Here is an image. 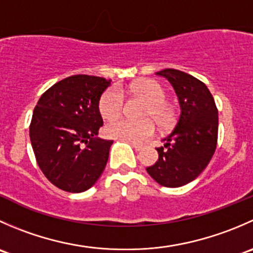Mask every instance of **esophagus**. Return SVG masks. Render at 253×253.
<instances>
[{
	"label": "esophagus",
	"instance_id": "esophagus-1",
	"mask_svg": "<svg viewBox=\"0 0 253 253\" xmlns=\"http://www.w3.org/2000/svg\"><path fill=\"white\" fill-rule=\"evenodd\" d=\"M129 144H131V147L133 148L134 150H141L142 148H143V145L142 144H138V143H133V142H128Z\"/></svg>",
	"mask_w": 253,
	"mask_h": 253
}]
</instances>
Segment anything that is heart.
<instances>
[{"label": "heart", "mask_w": 253, "mask_h": 253, "mask_svg": "<svg viewBox=\"0 0 253 253\" xmlns=\"http://www.w3.org/2000/svg\"><path fill=\"white\" fill-rule=\"evenodd\" d=\"M132 94L143 96L149 101L145 116H150L160 125L167 126L172 120V110L167 103V93L158 82L153 79L137 81L128 88ZM125 94L117 86L110 88L103 94L99 104L101 116L105 120H112L119 117L125 108ZM105 132L109 137L122 139V141L143 143L152 137L155 132V125L152 120L132 121L128 119H120L110 121L105 127Z\"/></svg>", "instance_id": "1"}]
</instances>
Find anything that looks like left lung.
I'll list each match as a JSON object with an SVG mask.
<instances>
[{
    "label": "left lung",
    "instance_id": "left-lung-1",
    "mask_svg": "<svg viewBox=\"0 0 253 253\" xmlns=\"http://www.w3.org/2000/svg\"><path fill=\"white\" fill-rule=\"evenodd\" d=\"M157 75L174 86L180 117L171 133L157 148L159 158L147 172L159 185L181 187L198 177L211 162L218 139V110L203 82L188 73L165 68Z\"/></svg>",
    "mask_w": 253,
    "mask_h": 253
}]
</instances>
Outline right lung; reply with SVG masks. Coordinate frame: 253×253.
<instances>
[{"mask_svg": "<svg viewBox=\"0 0 253 253\" xmlns=\"http://www.w3.org/2000/svg\"><path fill=\"white\" fill-rule=\"evenodd\" d=\"M110 79L76 75L48 88L33 112L29 134L42 174L56 187L79 193L103 174L112 141L98 137L101 94Z\"/></svg>", "mask_w": 253, "mask_h": 253, "instance_id": "1", "label": "right lung"}]
</instances>
